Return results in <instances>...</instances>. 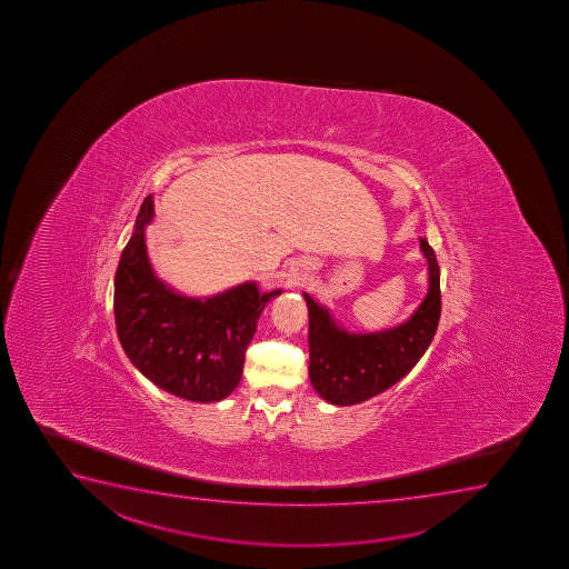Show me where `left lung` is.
<instances>
[{
    "label": "left lung",
    "instance_id": "8db88e82",
    "mask_svg": "<svg viewBox=\"0 0 569 569\" xmlns=\"http://www.w3.org/2000/svg\"><path fill=\"white\" fill-rule=\"evenodd\" d=\"M428 262V293L408 321L377 333H348L308 293L310 382L333 406H355L403 379L435 339L441 312L440 267L421 238Z\"/></svg>",
    "mask_w": 569,
    "mask_h": 569
}]
</instances>
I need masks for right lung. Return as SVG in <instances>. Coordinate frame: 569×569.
I'll return each instance as SVG.
<instances>
[{
	"mask_svg": "<svg viewBox=\"0 0 569 569\" xmlns=\"http://www.w3.org/2000/svg\"><path fill=\"white\" fill-rule=\"evenodd\" d=\"M154 196L142 201L114 280L116 329L129 360L148 381L190 401L224 400L241 381L257 321L280 289L261 293L254 281L208 299L177 293L148 261L144 228Z\"/></svg>",
	"mask_w": 569,
	"mask_h": 569,
	"instance_id": "obj_1",
	"label": "right lung"
}]
</instances>
